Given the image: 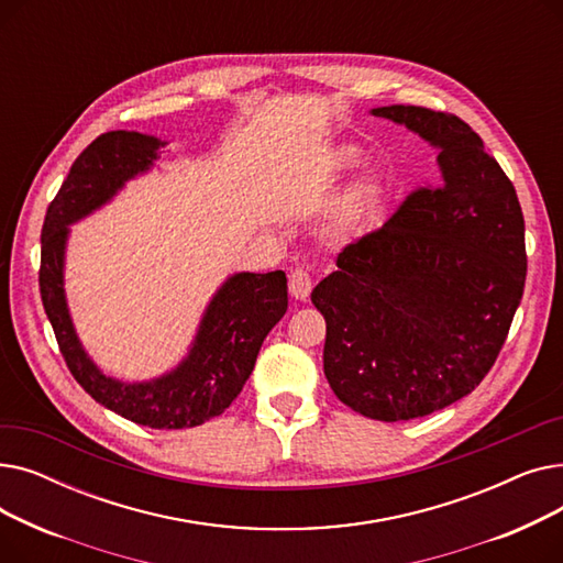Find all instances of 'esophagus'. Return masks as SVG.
<instances>
[{"mask_svg": "<svg viewBox=\"0 0 563 563\" xmlns=\"http://www.w3.org/2000/svg\"><path fill=\"white\" fill-rule=\"evenodd\" d=\"M310 291H312L310 274L306 269H301V266H297V269L289 274V294L297 301H306L310 297Z\"/></svg>", "mask_w": 563, "mask_h": 563, "instance_id": "34e87169", "label": "esophagus"}]
</instances>
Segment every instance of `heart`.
Instances as JSON below:
<instances>
[{"label":"heart","instance_id":"b5f03b06","mask_svg":"<svg viewBox=\"0 0 563 563\" xmlns=\"http://www.w3.org/2000/svg\"><path fill=\"white\" fill-rule=\"evenodd\" d=\"M358 162H361V151H358V147H353V145L338 147V151L331 157V164L338 170H346L351 166H356ZM378 196H380V187H378L376 180L361 183L356 189H353L346 196L344 205L340 207L338 219H335V228L340 232H349V230L356 228L367 217L372 207L378 202Z\"/></svg>","mask_w":563,"mask_h":563}]
</instances>
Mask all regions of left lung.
Instances as JSON below:
<instances>
[{
	"instance_id": "left-lung-1",
	"label": "left lung",
	"mask_w": 563,
	"mask_h": 563,
	"mask_svg": "<svg viewBox=\"0 0 563 563\" xmlns=\"http://www.w3.org/2000/svg\"><path fill=\"white\" fill-rule=\"evenodd\" d=\"M372 113L435 145L440 180L346 244L312 303L327 319L323 374L338 399L399 422L459 401L495 365L525 289V219L507 173L459 115L412 104Z\"/></svg>"
}]
</instances>
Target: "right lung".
Masks as SVG:
<instances>
[{"label":"right lung","instance_id":"obj_1","mask_svg":"<svg viewBox=\"0 0 563 563\" xmlns=\"http://www.w3.org/2000/svg\"><path fill=\"white\" fill-rule=\"evenodd\" d=\"M159 139L115 130L100 134L75 159L47 207L41 234V299L62 356L79 386L104 408L151 429H185L212 420L249 380L260 346L287 310L283 272L234 274L200 321L189 356L170 374L147 383L104 376L81 349L64 294L68 225L104 205L130 177L157 159Z\"/></svg>","mask_w":563,"mask_h":563}]
</instances>
